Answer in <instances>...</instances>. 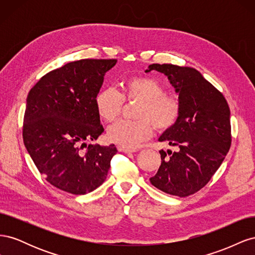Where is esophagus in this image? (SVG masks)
Masks as SVG:
<instances>
[{
	"label": "esophagus",
	"mask_w": 255,
	"mask_h": 255,
	"mask_svg": "<svg viewBox=\"0 0 255 255\" xmlns=\"http://www.w3.org/2000/svg\"><path fill=\"white\" fill-rule=\"evenodd\" d=\"M117 149H118L119 152H125V153H133V152H136L135 149L126 148V146H122V145H118Z\"/></svg>",
	"instance_id": "obj_1"
}]
</instances>
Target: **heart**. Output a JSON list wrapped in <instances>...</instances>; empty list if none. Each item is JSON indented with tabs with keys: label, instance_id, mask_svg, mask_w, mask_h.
Masks as SVG:
<instances>
[{
	"label": "heart",
	"instance_id": "1",
	"mask_svg": "<svg viewBox=\"0 0 255 255\" xmlns=\"http://www.w3.org/2000/svg\"><path fill=\"white\" fill-rule=\"evenodd\" d=\"M163 85L150 76H132L125 81L121 94L114 88L100 90L95 98L98 116L113 122L125 101L137 102L135 120H120L107 129V138L126 148H135L152 135V126L159 132L173 128L182 114V102L175 95H165Z\"/></svg>",
	"mask_w": 255,
	"mask_h": 255
}]
</instances>
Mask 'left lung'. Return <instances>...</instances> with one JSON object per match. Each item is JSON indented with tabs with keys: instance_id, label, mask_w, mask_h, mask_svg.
<instances>
[{
	"instance_id": "8db88e82",
	"label": "left lung",
	"mask_w": 255,
	"mask_h": 255,
	"mask_svg": "<svg viewBox=\"0 0 255 255\" xmlns=\"http://www.w3.org/2000/svg\"><path fill=\"white\" fill-rule=\"evenodd\" d=\"M168 76L182 102L176 125L159 141L179 151H159L161 163L151 184L166 194L188 197L210 182L230 150V107L221 92L198 70L171 64H152L148 70Z\"/></svg>"
}]
</instances>
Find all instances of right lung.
Wrapping results in <instances>:
<instances>
[{
    "label": "right lung",
    "instance_id": "add662e5",
    "mask_svg": "<svg viewBox=\"0 0 255 255\" xmlns=\"http://www.w3.org/2000/svg\"><path fill=\"white\" fill-rule=\"evenodd\" d=\"M117 59H81L50 71L29 90L23 142L53 186L72 195L98 188L107 176L115 144H88L104 132L95 98Z\"/></svg>",
    "mask_w": 255,
    "mask_h": 255
}]
</instances>
